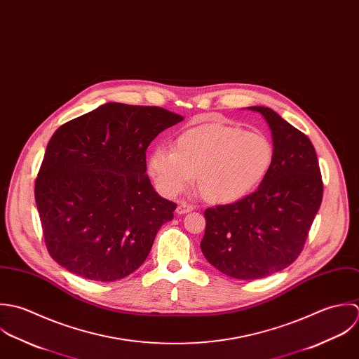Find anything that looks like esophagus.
<instances>
[{
  "instance_id": "34e87169",
  "label": "esophagus",
  "mask_w": 359,
  "mask_h": 359,
  "mask_svg": "<svg viewBox=\"0 0 359 359\" xmlns=\"http://www.w3.org/2000/svg\"><path fill=\"white\" fill-rule=\"evenodd\" d=\"M193 210H194L193 205L187 204L186 201H180L179 205H177V208H176V214H177V215H184V214H187V212H191Z\"/></svg>"
}]
</instances>
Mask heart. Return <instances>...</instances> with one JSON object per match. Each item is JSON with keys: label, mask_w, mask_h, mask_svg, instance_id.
<instances>
[{"label": "heart", "mask_w": 359, "mask_h": 359, "mask_svg": "<svg viewBox=\"0 0 359 359\" xmlns=\"http://www.w3.org/2000/svg\"><path fill=\"white\" fill-rule=\"evenodd\" d=\"M272 162L273 145L264 133L208 122L182 132L173 149H152L147 163L163 196L175 197L197 176L198 190L208 201L226 204L250 194Z\"/></svg>", "instance_id": "obj_1"}]
</instances>
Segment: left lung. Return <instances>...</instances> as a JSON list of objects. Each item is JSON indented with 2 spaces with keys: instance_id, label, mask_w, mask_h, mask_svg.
Returning <instances> with one entry per match:
<instances>
[{
  "instance_id": "left-lung-1",
  "label": "left lung",
  "mask_w": 359,
  "mask_h": 359,
  "mask_svg": "<svg viewBox=\"0 0 359 359\" xmlns=\"http://www.w3.org/2000/svg\"><path fill=\"white\" fill-rule=\"evenodd\" d=\"M248 109L259 112L272 130V166L257 191L205 210L201 240L207 261L241 280L266 278L298 258L323 196L311 140L271 108Z\"/></svg>"
}]
</instances>
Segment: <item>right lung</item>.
Returning a JSON list of instances; mask_svg holds the SVG:
<instances>
[{
	"label": "right lung",
	"mask_w": 359,
	"mask_h": 359,
	"mask_svg": "<svg viewBox=\"0 0 359 359\" xmlns=\"http://www.w3.org/2000/svg\"><path fill=\"white\" fill-rule=\"evenodd\" d=\"M182 121L159 107L108 102L53 135L34 198L57 264L95 282L123 279L143 265L176 210L145 175V151Z\"/></svg>",
	"instance_id": "1"
}]
</instances>
